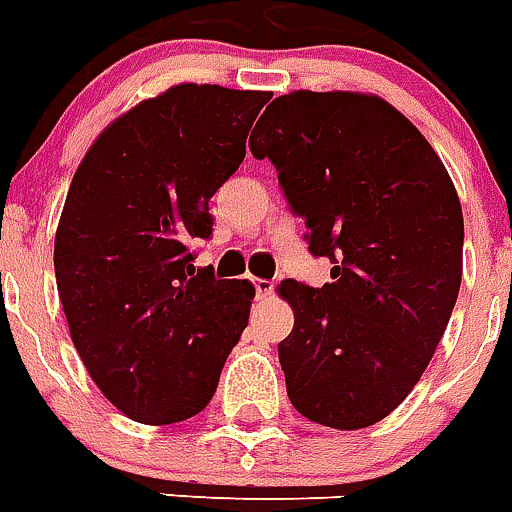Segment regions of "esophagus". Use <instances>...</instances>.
Returning a JSON list of instances; mask_svg holds the SVG:
<instances>
[{
    "label": "esophagus",
    "mask_w": 512,
    "mask_h": 512,
    "mask_svg": "<svg viewBox=\"0 0 512 512\" xmlns=\"http://www.w3.org/2000/svg\"><path fill=\"white\" fill-rule=\"evenodd\" d=\"M253 285H256V293H259V298H269L272 293H275V282L272 280H253Z\"/></svg>",
    "instance_id": "1"
}]
</instances>
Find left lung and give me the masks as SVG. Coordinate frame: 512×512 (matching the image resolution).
Returning <instances> with one entry per match:
<instances>
[{"mask_svg":"<svg viewBox=\"0 0 512 512\" xmlns=\"http://www.w3.org/2000/svg\"><path fill=\"white\" fill-rule=\"evenodd\" d=\"M251 134L275 163L306 243L333 269L322 288L280 285L293 330L280 341L290 404L312 423L357 431L407 399L431 362L463 280V208L444 163L375 94L272 100Z\"/></svg>","mask_w":512,"mask_h":512,"instance_id":"left-lung-1","label":"left lung"}]
</instances>
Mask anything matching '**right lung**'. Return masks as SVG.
Masks as SVG:
<instances>
[{
	"label": "right lung",
	"instance_id": "add662e5",
	"mask_svg": "<svg viewBox=\"0 0 512 512\" xmlns=\"http://www.w3.org/2000/svg\"><path fill=\"white\" fill-rule=\"evenodd\" d=\"M267 92L177 84L118 116L73 174L55 277L73 346L105 399L145 425L198 415L248 325V280L195 272L208 200L240 169Z\"/></svg>",
	"mask_w": 512,
	"mask_h": 512
}]
</instances>
